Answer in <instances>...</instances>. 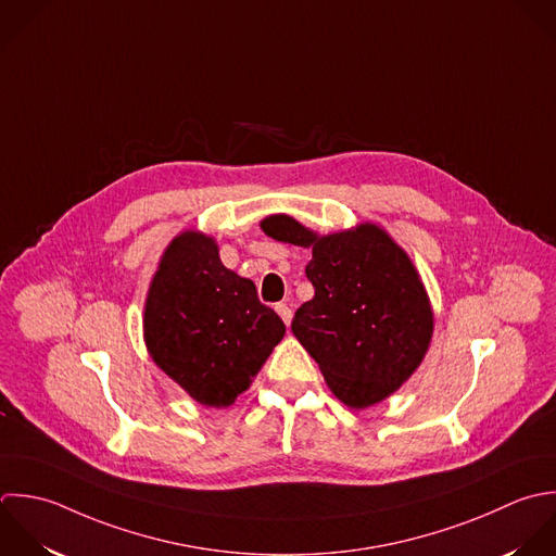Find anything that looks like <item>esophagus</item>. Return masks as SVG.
Here are the masks:
<instances>
[{"mask_svg":"<svg viewBox=\"0 0 556 556\" xmlns=\"http://www.w3.org/2000/svg\"><path fill=\"white\" fill-rule=\"evenodd\" d=\"M277 314L281 316V320L286 323V325H290L292 323V307L288 305V303H277Z\"/></svg>","mask_w":556,"mask_h":556,"instance_id":"34e87169","label":"esophagus"}]
</instances>
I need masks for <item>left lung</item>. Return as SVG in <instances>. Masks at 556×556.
Here are the masks:
<instances>
[{"mask_svg": "<svg viewBox=\"0 0 556 556\" xmlns=\"http://www.w3.org/2000/svg\"><path fill=\"white\" fill-rule=\"evenodd\" d=\"M260 227L279 242L312 249L305 275L314 299L296 309L292 333L336 399L366 409L392 396L422 364L435 325L405 249L375 223L320 236L273 214Z\"/></svg>", "mask_w": 556, "mask_h": 556, "instance_id": "obj_1", "label": "left lung"}]
</instances>
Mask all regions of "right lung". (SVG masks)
I'll use <instances>...</instances> for the list:
<instances>
[{
    "instance_id": "obj_1",
    "label": "right lung",
    "mask_w": 556,
    "mask_h": 556,
    "mask_svg": "<svg viewBox=\"0 0 556 556\" xmlns=\"http://www.w3.org/2000/svg\"><path fill=\"white\" fill-rule=\"evenodd\" d=\"M142 331L155 366L190 399L220 409L249 390L286 325L251 279L223 266L212 236L186 229L160 257Z\"/></svg>"
}]
</instances>
